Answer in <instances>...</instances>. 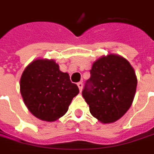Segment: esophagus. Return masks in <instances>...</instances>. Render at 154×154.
<instances>
[{
  "label": "esophagus",
  "instance_id": "obj_1",
  "mask_svg": "<svg viewBox=\"0 0 154 154\" xmlns=\"http://www.w3.org/2000/svg\"><path fill=\"white\" fill-rule=\"evenodd\" d=\"M77 87H78V88H79L80 91H82V87H83V83H82V82H78V83H77Z\"/></svg>",
  "mask_w": 154,
  "mask_h": 154
}]
</instances>
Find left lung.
Instances as JSON below:
<instances>
[{
    "mask_svg": "<svg viewBox=\"0 0 154 154\" xmlns=\"http://www.w3.org/2000/svg\"><path fill=\"white\" fill-rule=\"evenodd\" d=\"M90 73L82 97L91 114L104 124L120 119L135 95L137 77L132 66L121 56L109 54L94 63Z\"/></svg>",
    "mask_w": 154,
    "mask_h": 154,
    "instance_id": "1",
    "label": "left lung"
}]
</instances>
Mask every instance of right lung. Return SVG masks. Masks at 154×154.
Wrapping results in <instances>:
<instances>
[{
    "mask_svg": "<svg viewBox=\"0 0 154 154\" xmlns=\"http://www.w3.org/2000/svg\"><path fill=\"white\" fill-rule=\"evenodd\" d=\"M20 93L28 110L44 121H55L65 115L79 93L67 72L54 60L36 59L26 67L20 78Z\"/></svg>",
    "mask_w": 154,
    "mask_h": 154,
    "instance_id": "right-lung-1",
    "label": "right lung"
}]
</instances>
